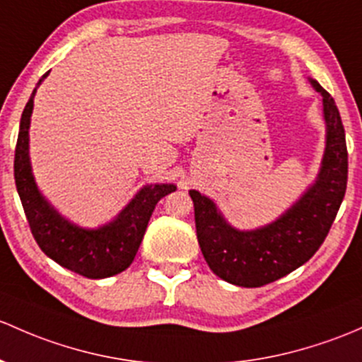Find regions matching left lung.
I'll return each instance as SVG.
<instances>
[{"mask_svg": "<svg viewBox=\"0 0 362 362\" xmlns=\"http://www.w3.org/2000/svg\"><path fill=\"white\" fill-rule=\"evenodd\" d=\"M322 95L326 149L314 184L276 222L255 230L234 229L210 197L191 191L199 248L210 269L227 283L260 288L309 262L333 226L347 189L349 154L337 104L317 81Z\"/></svg>", "mask_w": 362, "mask_h": 362, "instance_id": "8db88e82", "label": "left lung"}]
</instances>
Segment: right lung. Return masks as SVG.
Masks as SVG:
<instances>
[{"label": "right lung", "instance_id": "right-lung-1", "mask_svg": "<svg viewBox=\"0 0 362 362\" xmlns=\"http://www.w3.org/2000/svg\"><path fill=\"white\" fill-rule=\"evenodd\" d=\"M47 76L48 72L40 79L37 86ZM34 95L36 88L22 112L13 161L15 185L30 232L43 253L62 267L88 279L116 276L130 267L158 201L177 187L173 184L146 185L112 222L98 229H83L71 223L41 196L30 170L29 124Z\"/></svg>", "mask_w": 362, "mask_h": 362}]
</instances>
